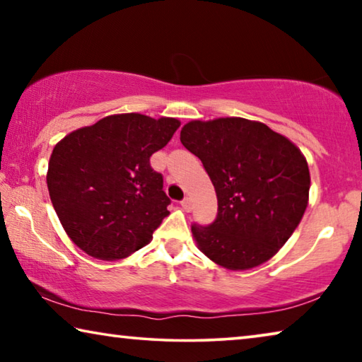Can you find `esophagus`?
Wrapping results in <instances>:
<instances>
[{
    "label": "esophagus",
    "instance_id": "1",
    "mask_svg": "<svg viewBox=\"0 0 362 362\" xmlns=\"http://www.w3.org/2000/svg\"><path fill=\"white\" fill-rule=\"evenodd\" d=\"M182 207H183V211H187V212H189L193 209V201H192V198H185L182 201Z\"/></svg>",
    "mask_w": 362,
    "mask_h": 362
}]
</instances>
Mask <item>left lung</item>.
I'll return each mask as SVG.
<instances>
[{"mask_svg":"<svg viewBox=\"0 0 362 362\" xmlns=\"http://www.w3.org/2000/svg\"><path fill=\"white\" fill-rule=\"evenodd\" d=\"M180 142L201 159L217 193L214 223L192 226L201 252L233 272L276 255L308 206L310 169L297 145L236 116L189 121Z\"/></svg>","mask_w":362,"mask_h":362,"instance_id":"obj_1","label":"left lung"}]
</instances>
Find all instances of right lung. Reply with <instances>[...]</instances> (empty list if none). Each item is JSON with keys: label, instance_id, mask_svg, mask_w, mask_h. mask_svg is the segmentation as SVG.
<instances>
[{"label": "right lung", "instance_id": "1", "mask_svg": "<svg viewBox=\"0 0 362 362\" xmlns=\"http://www.w3.org/2000/svg\"><path fill=\"white\" fill-rule=\"evenodd\" d=\"M175 118L110 115L54 146L47 189L66 235L100 260L129 257L169 216L163 175L150 166L179 129Z\"/></svg>", "mask_w": 362, "mask_h": 362}]
</instances>
